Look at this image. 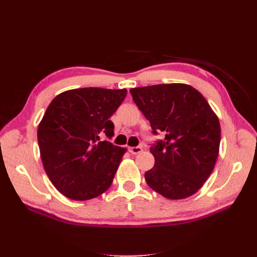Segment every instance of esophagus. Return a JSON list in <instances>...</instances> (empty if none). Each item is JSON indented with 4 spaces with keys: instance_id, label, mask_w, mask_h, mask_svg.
Instances as JSON below:
<instances>
[{
    "instance_id": "obj_1",
    "label": "esophagus",
    "mask_w": 257,
    "mask_h": 257,
    "mask_svg": "<svg viewBox=\"0 0 257 257\" xmlns=\"http://www.w3.org/2000/svg\"><path fill=\"white\" fill-rule=\"evenodd\" d=\"M143 151V148L142 147H131L130 148V152L132 154H138Z\"/></svg>"
}]
</instances>
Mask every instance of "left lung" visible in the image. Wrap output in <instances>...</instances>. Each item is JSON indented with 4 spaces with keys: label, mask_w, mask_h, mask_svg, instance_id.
Returning a JSON list of instances; mask_svg holds the SVG:
<instances>
[{
    "label": "left lung",
    "mask_w": 257,
    "mask_h": 257,
    "mask_svg": "<svg viewBox=\"0 0 257 257\" xmlns=\"http://www.w3.org/2000/svg\"><path fill=\"white\" fill-rule=\"evenodd\" d=\"M130 91L152 133L165 134L164 142L150 148L155 162L145 174L146 182L168 199L192 196L214 168L221 141L219 118L201 93L189 84H155Z\"/></svg>",
    "instance_id": "left-lung-1"
}]
</instances>
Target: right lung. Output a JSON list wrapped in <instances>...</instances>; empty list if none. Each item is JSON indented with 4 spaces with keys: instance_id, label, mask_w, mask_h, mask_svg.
Listing matches in <instances>:
<instances>
[{
    "instance_id": "obj_1",
    "label": "right lung",
    "mask_w": 257,
    "mask_h": 257,
    "mask_svg": "<svg viewBox=\"0 0 257 257\" xmlns=\"http://www.w3.org/2000/svg\"><path fill=\"white\" fill-rule=\"evenodd\" d=\"M126 89L81 88L62 92L49 104L37 130L46 174L61 194L89 200L110 188L126 148L100 137L113 136L110 116Z\"/></svg>"
}]
</instances>
